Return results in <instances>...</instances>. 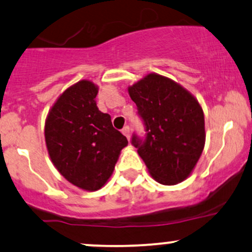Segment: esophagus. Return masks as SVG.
Returning a JSON list of instances; mask_svg holds the SVG:
<instances>
[{
    "label": "esophagus",
    "mask_w": 252,
    "mask_h": 252,
    "mask_svg": "<svg viewBox=\"0 0 252 252\" xmlns=\"http://www.w3.org/2000/svg\"><path fill=\"white\" fill-rule=\"evenodd\" d=\"M122 132H123V134L126 135V139H128V140H130V128H129L128 126H124V128L122 129Z\"/></svg>",
    "instance_id": "1"
}]
</instances>
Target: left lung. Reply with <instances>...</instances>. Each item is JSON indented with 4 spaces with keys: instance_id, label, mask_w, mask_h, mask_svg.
<instances>
[{
    "instance_id": "1",
    "label": "left lung",
    "mask_w": 252,
    "mask_h": 252,
    "mask_svg": "<svg viewBox=\"0 0 252 252\" xmlns=\"http://www.w3.org/2000/svg\"><path fill=\"white\" fill-rule=\"evenodd\" d=\"M146 126L145 140L132 135L151 176L164 185L187 179L206 142L204 115L197 99L173 80L148 74L128 88Z\"/></svg>"
}]
</instances>
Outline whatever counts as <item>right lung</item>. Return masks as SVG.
I'll return each mask as SVG.
<instances>
[{"label": "right lung", "mask_w": 252, "mask_h": 252, "mask_svg": "<svg viewBox=\"0 0 252 252\" xmlns=\"http://www.w3.org/2000/svg\"><path fill=\"white\" fill-rule=\"evenodd\" d=\"M98 86L81 80L59 96L45 121V142L59 172L80 189L95 191L110 178L128 140L99 111Z\"/></svg>", "instance_id": "obj_1"}]
</instances>
